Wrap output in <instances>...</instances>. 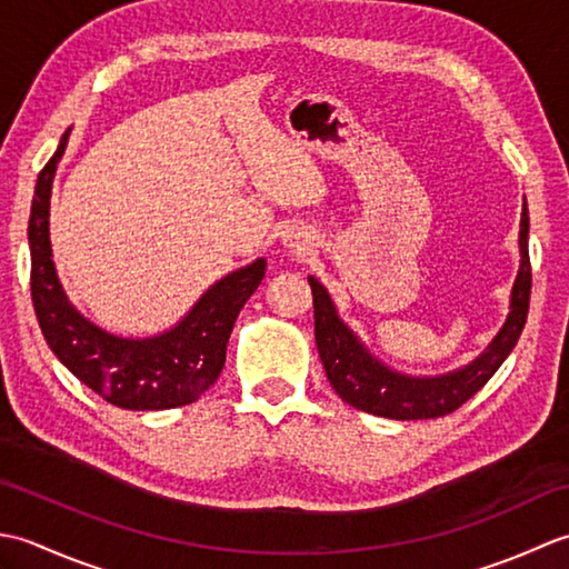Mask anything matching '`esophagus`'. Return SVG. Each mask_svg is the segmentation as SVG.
Masks as SVG:
<instances>
[{"mask_svg":"<svg viewBox=\"0 0 569 569\" xmlns=\"http://www.w3.org/2000/svg\"><path fill=\"white\" fill-rule=\"evenodd\" d=\"M283 241L291 249H298V251H303L308 244H310V239H308V234L306 232H300V229H288V232L283 234Z\"/></svg>","mask_w":569,"mask_h":569,"instance_id":"esophagus-1","label":"esophagus"}]
</instances>
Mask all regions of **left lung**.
Here are the masks:
<instances>
[{"label": "left lung", "instance_id": "obj_1", "mask_svg": "<svg viewBox=\"0 0 569 569\" xmlns=\"http://www.w3.org/2000/svg\"><path fill=\"white\" fill-rule=\"evenodd\" d=\"M521 266L511 291V312L491 345L471 365L442 377H406L369 355L359 337L347 328L335 310L330 293L318 278L308 276L316 306V345L325 373L345 403L365 413L391 420H426L452 413L485 386L503 359L511 355L523 332L530 300L528 257V208L521 212Z\"/></svg>", "mask_w": 569, "mask_h": 569}]
</instances>
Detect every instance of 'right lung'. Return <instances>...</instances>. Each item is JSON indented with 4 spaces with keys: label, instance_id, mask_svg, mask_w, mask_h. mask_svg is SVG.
I'll return each instance as SVG.
<instances>
[{
    "label": "right lung",
    "instance_id": "obj_1",
    "mask_svg": "<svg viewBox=\"0 0 569 569\" xmlns=\"http://www.w3.org/2000/svg\"><path fill=\"white\" fill-rule=\"evenodd\" d=\"M68 137L70 129L36 180L29 217L31 300L46 342L72 377L117 408L166 410L198 401L220 377L234 320L263 281L266 259L227 273L163 335L129 340L98 328L68 300L48 239L51 186Z\"/></svg>",
    "mask_w": 569,
    "mask_h": 569
}]
</instances>
